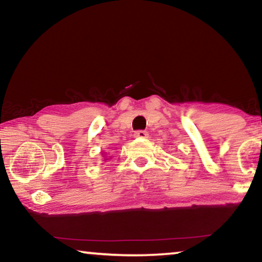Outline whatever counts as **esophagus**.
Masks as SVG:
<instances>
[{"label": "esophagus", "mask_w": 262, "mask_h": 262, "mask_svg": "<svg viewBox=\"0 0 262 262\" xmlns=\"http://www.w3.org/2000/svg\"><path fill=\"white\" fill-rule=\"evenodd\" d=\"M134 136H135V138H138V139H147L148 138V133L146 130H136Z\"/></svg>", "instance_id": "34e87169"}]
</instances>
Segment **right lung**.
<instances>
[{"instance_id":"obj_1","label":"right lung","mask_w":262,"mask_h":262,"mask_svg":"<svg viewBox=\"0 0 262 262\" xmlns=\"http://www.w3.org/2000/svg\"><path fill=\"white\" fill-rule=\"evenodd\" d=\"M106 160H110V159H107V156H105V161H106Z\"/></svg>"}]
</instances>
